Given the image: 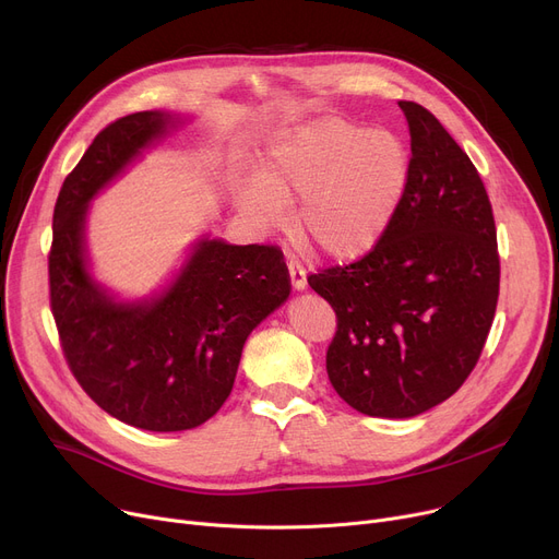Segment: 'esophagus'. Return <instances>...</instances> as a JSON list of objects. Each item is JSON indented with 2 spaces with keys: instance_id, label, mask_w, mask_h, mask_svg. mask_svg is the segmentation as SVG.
Listing matches in <instances>:
<instances>
[{
  "instance_id": "34e87169",
  "label": "esophagus",
  "mask_w": 559,
  "mask_h": 559,
  "mask_svg": "<svg viewBox=\"0 0 559 559\" xmlns=\"http://www.w3.org/2000/svg\"><path fill=\"white\" fill-rule=\"evenodd\" d=\"M287 270H289V281L292 287L295 289H306V270L299 260H289L287 262Z\"/></svg>"
}]
</instances>
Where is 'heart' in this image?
<instances>
[{"instance_id": "1", "label": "heart", "mask_w": 559, "mask_h": 559, "mask_svg": "<svg viewBox=\"0 0 559 559\" xmlns=\"http://www.w3.org/2000/svg\"><path fill=\"white\" fill-rule=\"evenodd\" d=\"M407 171V150L392 131L319 117L276 138L264 181H253L242 203L255 222L276 224L285 201L304 197L301 238L329 258H356L388 228Z\"/></svg>"}]
</instances>
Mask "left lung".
<instances>
[{
	"label": "left lung",
	"instance_id": "1",
	"mask_svg": "<svg viewBox=\"0 0 559 559\" xmlns=\"http://www.w3.org/2000/svg\"><path fill=\"white\" fill-rule=\"evenodd\" d=\"M399 106L413 156L388 228L362 258L308 276L337 314L331 385L358 413L388 419L421 415L462 388L485 348L501 283L476 165L428 108Z\"/></svg>",
	"mask_w": 559,
	"mask_h": 559
}]
</instances>
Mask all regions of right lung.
Returning <instances> with one entry per match:
<instances>
[{
    "mask_svg": "<svg viewBox=\"0 0 559 559\" xmlns=\"http://www.w3.org/2000/svg\"><path fill=\"white\" fill-rule=\"evenodd\" d=\"M169 120L142 110L97 133L58 192L49 249V306L76 383L110 417L154 432L190 430L217 413L249 333L292 289L281 247L222 240H203L152 304H115L87 276V201Z\"/></svg>",
    "mask_w": 559,
    "mask_h": 559,
    "instance_id": "add662e5",
    "label": "right lung"
}]
</instances>
